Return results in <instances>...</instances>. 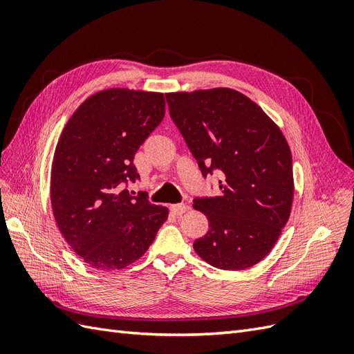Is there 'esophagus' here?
<instances>
[{
    "instance_id": "1",
    "label": "esophagus",
    "mask_w": 354,
    "mask_h": 354,
    "mask_svg": "<svg viewBox=\"0 0 354 354\" xmlns=\"http://www.w3.org/2000/svg\"><path fill=\"white\" fill-rule=\"evenodd\" d=\"M169 209L174 214V216H181V214L189 209V207L186 205V203H176V205H171Z\"/></svg>"
}]
</instances>
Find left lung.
Wrapping results in <instances>:
<instances>
[{"label":"left lung","mask_w":354,"mask_h":354,"mask_svg":"<svg viewBox=\"0 0 354 354\" xmlns=\"http://www.w3.org/2000/svg\"><path fill=\"white\" fill-rule=\"evenodd\" d=\"M169 116L203 177L218 169L220 195L196 198L209 229L194 243L203 261L243 270L272 251L294 198L286 138L259 104L232 88L168 93Z\"/></svg>","instance_id":"left-lung-1"}]
</instances>
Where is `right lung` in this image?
<instances>
[{
    "label": "right lung",
    "mask_w": 354,
    "mask_h": 354,
    "mask_svg": "<svg viewBox=\"0 0 354 354\" xmlns=\"http://www.w3.org/2000/svg\"><path fill=\"white\" fill-rule=\"evenodd\" d=\"M162 93L109 88L81 103L55 151L50 198L57 227L93 269L121 270L147 251L168 209L124 186L136 152L164 120Z\"/></svg>",
    "instance_id": "right-lung-1"
}]
</instances>
